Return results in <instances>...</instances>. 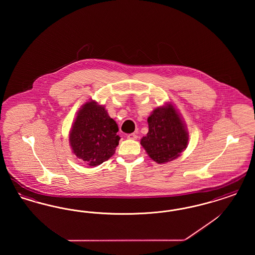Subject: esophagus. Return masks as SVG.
<instances>
[{
  "label": "esophagus",
  "mask_w": 255,
  "mask_h": 255,
  "mask_svg": "<svg viewBox=\"0 0 255 255\" xmlns=\"http://www.w3.org/2000/svg\"><path fill=\"white\" fill-rule=\"evenodd\" d=\"M127 138H129V139H133V140H134V139H136V138H137V135H136L134 133H129V134L127 135Z\"/></svg>",
  "instance_id": "esophagus-1"
}]
</instances>
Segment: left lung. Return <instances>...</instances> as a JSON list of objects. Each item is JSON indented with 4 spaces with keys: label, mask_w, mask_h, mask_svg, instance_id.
<instances>
[{
    "label": "left lung",
    "mask_w": 255,
    "mask_h": 255,
    "mask_svg": "<svg viewBox=\"0 0 255 255\" xmlns=\"http://www.w3.org/2000/svg\"><path fill=\"white\" fill-rule=\"evenodd\" d=\"M149 131L141 138L149 157L164 163L180 156L188 142V135L173 106L158 108L147 120Z\"/></svg>",
    "instance_id": "1"
}]
</instances>
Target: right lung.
<instances>
[{
    "mask_svg": "<svg viewBox=\"0 0 255 255\" xmlns=\"http://www.w3.org/2000/svg\"><path fill=\"white\" fill-rule=\"evenodd\" d=\"M119 127L103 106L88 102L79 111L70 134L73 152L89 166H97L116 152Z\"/></svg>",
    "mask_w": 255,
    "mask_h": 255,
    "instance_id": "obj_1",
    "label": "right lung"
}]
</instances>
